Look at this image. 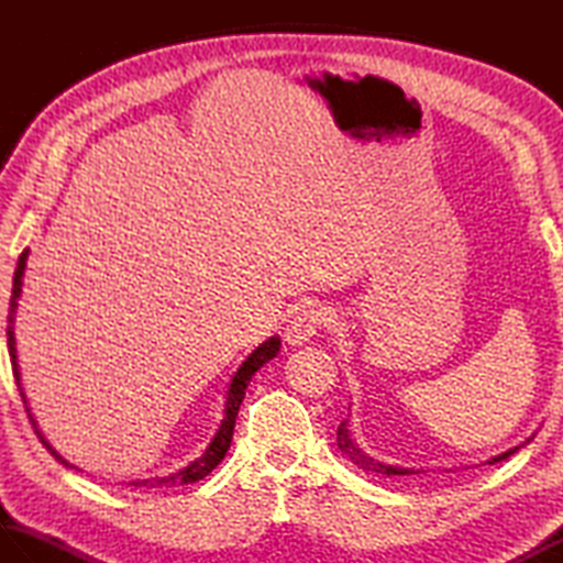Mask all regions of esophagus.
Returning <instances> with one entry per match:
<instances>
[{
  "mask_svg": "<svg viewBox=\"0 0 563 563\" xmlns=\"http://www.w3.org/2000/svg\"><path fill=\"white\" fill-rule=\"evenodd\" d=\"M329 321H331V317H329L324 307L309 305V307H302L300 312H297L288 321V327H285L283 336H285V341H288V345H305L309 339L314 336L317 331L327 329Z\"/></svg>",
  "mask_w": 563,
  "mask_h": 563,
  "instance_id": "1",
  "label": "esophagus"
}]
</instances>
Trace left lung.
I'll list each match as a JSON object with an SVG mask.
<instances>
[{"instance_id": "left-lung-1", "label": "left lung", "mask_w": 563, "mask_h": 563, "mask_svg": "<svg viewBox=\"0 0 563 563\" xmlns=\"http://www.w3.org/2000/svg\"><path fill=\"white\" fill-rule=\"evenodd\" d=\"M339 438V448H341V452L345 454V457H349L353 464H357L361 466L363 472H375V474H387V476H409V474H421V472H416V470H406V466H397V464H387V462H379V460H375L373 454H367L361 445H357V442L353 440V435H351V430H349V421H343L341 426H339V433H336ZM534 438V435H532ZM532 438H528L522 442V445H518V448H512V450H508V452H504V454H498V457H494V460H488V464H496V462H504V460H508L510 454H516L520 448H525L528 445V442L532 440Z\"/></svg>"}]
</instances>
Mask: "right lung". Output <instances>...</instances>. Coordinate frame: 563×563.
<instances>
[{
  "label": "right lung",
  "instance_id": "right-lung-1",
  "mask_svg": "<svg viewBox=\"0 0 563 563\" xmlns=\"http://www.w3.org/2000/svg\"><path fill=\"white\" fill-rule=\"evenodd\" d=\"M26 261H29V249L21 251L19 256V263H16V271H14V285H11V302H9V327H7V345H9V357H11V369H14V377H16V387L21 391V399H23V406H26V413L31 418V423L35 428V435L41 438L43 445L47 448V452L53 454V457L59 462L69 466V470H77L75 464H69L63 454H59L51 442L45 440V435L38 430V423H35V418L29 409V401H26V394H23V387H21V369H19V357H16V336H14V321H16V309H19V297H21V285H23V273H26ZM280 351V339L278 336H271L268 341H263L256 351H251L246 355V361L239 365L236 373L232 375V382L230 387H227V394H224V416L220 421V428L218 433L212 435V440L208 442V448L202 450V454L198 460L190 462L188 466H184V470H178L176 474H169V476H159V479H140V482H130L133 486H147V488H159V486H184V484H194V482H200L202 476H208L214 466H218L222 460L227 450H230L232 445V433H234V421H236V413H239V406H242L244 401V394H246V387L251 377H254L258 369L266 365L268 361H273L275 355H278Z\"/></svg>",
  "mask_w": 563,
  "mask_h": 563
}]
</instances>
